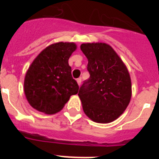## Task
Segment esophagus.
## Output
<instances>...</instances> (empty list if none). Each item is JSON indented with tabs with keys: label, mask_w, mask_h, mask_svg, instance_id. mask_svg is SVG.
<instances>
[{
	"label": "esophagus",
	"mask_w": 159,
	"mask_h": 159,
	"mask_svg": "<svg viewBox=\"0 0 159 159\" xmlns=\"http://www.w3.org/2000/svg\"><path fill=\"white\" fill-rule=\"evenodd\" d=\"M76 81H77V84H78V85H79V86H80V84H81V81H82V80H81V78H79V79H77V80H76Z\"/></svg>",
	"instance_id": "34e87169"
}]
</instances>
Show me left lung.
I'll return each mask as SVG.
<instances>
[{
    "instance_id": "1",
    "label": "left lung",
    "mask_w": 159,
    "mask_h": 159,
    "mask_svg": "<svg viewBox=\"0 0 159 159\" xmlns=\"http://www.w3.org/2000/svg\"><path fill=\"white\" fill-rule=\"evenodd\" d=\"M90 74L78 95L84 113L94 122L107 123L123 113L131 97V81L127 67L114 49L105 43H83Z\"/></svg>"
}]
</instances>
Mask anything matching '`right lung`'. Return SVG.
<instances>
[{"instance_id": "add662e5", "label": "right lung", "mask_w": 159, "mask_h": 159, "mask_svg": "<svg viewBox=\"0 0 159 159\" xmlns=\"http://www.w3.org/2000/svg\"><path fill=\"white\" fill-rule=\"evenodd\" d=\"M76 49L74 43H54L38 55L25 79V93L31 106L45 114L60 111L79 85L71 75L68 59Z\"/></svg>"}]
</instances>
